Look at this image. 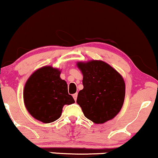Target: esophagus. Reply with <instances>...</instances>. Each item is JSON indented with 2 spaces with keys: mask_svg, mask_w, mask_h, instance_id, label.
<instances>
[{
  "mask_svg": "<svg viewBox=\"0 0 158 158\" xmlns=\"http://www.w3.org/2000/svg\"><path fill=\"white\" fill-rule=\"evenodd\" d=\"M77 95H78V94H77V93H75V94H73V99H74V101H77Z\"/></svg>",
  "mask_w": 158,
  "mask_h": 158,
  "instance_id": "obj_1",
  "label": "esophagus"
}]
</instances>
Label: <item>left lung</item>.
Returning a JSON list of instances; mask_svg holds the SVG:
<instances>
[{"instance_id":"8db88e82","label":"left lung","mask_w":158,"mask_h":158,"mask_svg":"<svg viewBox=\"0 0 158 158\" xmlns=\"http://www.w3.org/2000/svg\"><path fill=\"white\" fill-rule=\"evenodd\" d=\"M83 74L84 86L77 102L87 119L96 124L113 119L123 105L125 85L123 77L101 60L78 63Z\"/></svg>"}]
</instances>
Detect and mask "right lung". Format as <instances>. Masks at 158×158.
<instances>
[{
    "instance_id": "right-lung-1",
    "label": "right lung",
    "mask_w": 158,
    "mask_h": 158,
    "mask_svg": "<svg viewBox=\"0 0 158 158\" xmlns=\"http://www.w3.org/2000/svg\"><path fill=\"white\" fill-rule=\"evenodd\" d=\"M60 71L45 66L35 71L25 84L24 102L28 112L38 120L49 123L60 117L63 106L75 102L68 93L66 81Z\"/></svg>"
}]
</instances>
